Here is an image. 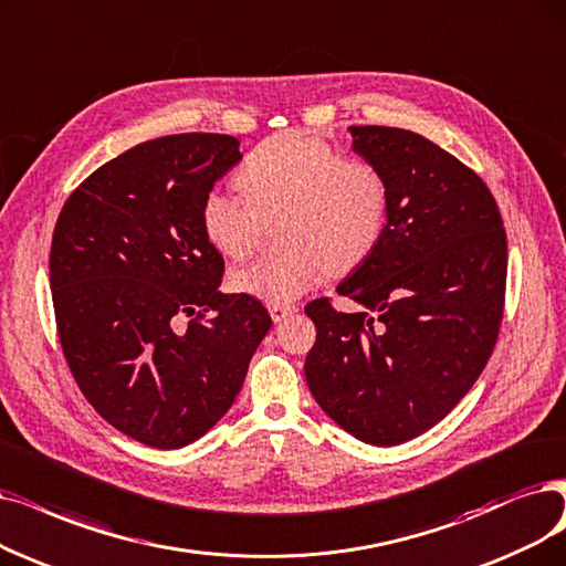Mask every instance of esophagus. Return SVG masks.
<instances>
[{"instance_id":"1","label":"esophagus","mask_w":566,"mask_h":566,"mask_svg":"<svg viewBox=\"0 0 566 566\" xmlns=\"http://www.w3.org/2000/svg\"><path fill=\"white\" fill-rule=\"evenodd\" d=\"M292 313H295V306H269V315L274 323H283Z\"/></svg>"}]
</instances>
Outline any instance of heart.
<instances>
[{
  "label": "heart",
  "mask_w": 566,
  "mask_h": 566,
  "mask_svg": "<svg viewBox=\"0 0 566 566\" xmlns=\"http://www.w3.org/2000/svg\"><path fill=\"white\" fill-rule=\"evenodd\" d=\"M237 188L243 197L207 192L199 224L220 255L241 260L255 248L262 220L281 213L279 239L287 245L232 274L234 290L269 306L297 302L329 266L348 271L367 260L388 224L390 190L380 169L302 129L260 142L239 167Z\"/></svg>",
  "instance_id": "obj_1"
}]
</instances>
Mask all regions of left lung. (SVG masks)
Segmentation results:
<instances>
[{"label":"left lung","mask_w":566,"mask_h":566,"mask_svg":"<svg viewBox=\"0 0 566 566\" xmlns=\"http://www.w3.org/2000/svg\"><path fill=\"white\" fill-rule=\"evenodd\" d=\"M353 150L388 180L390 213L371 255L336 292L365 311L306 306L318 336L308 390L355 439L397 446L471 390L504 318L506 232L483 178L409 129L350 127Z\"/></svg>","instance_id":"left-lung-1"}]
</instances>
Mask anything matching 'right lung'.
I'll return each mask as SVG.
<instances>
[{
  "mask_svg": "<svg viewBox=\"0 0 566 566\" xmlns=\"http://www.w3.org/2000/svg\"><path fill=\"white\" fill-rule=\"evenodd\" d=\"M241 160L228 134H171L90 174L60 211L51 290L66 365L118 432L153 448L205 437L234 403L266 308L218 290L224 262L199 224Z\"/></svg>",
  "mask_w": 566,
  "mask_h": 566,
  "instance_id": "add662e5",
  "label": "right lung"
}]
</instances>
